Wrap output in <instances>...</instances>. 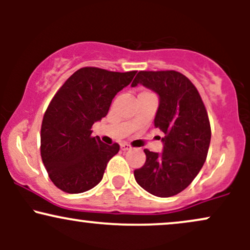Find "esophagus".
<instances>
[{
	"instance_id": "obj_1",
	"label": "esophagus",
	"mask_w": 250,
	"mask_h": 250,
	"mask_svg": "<svg viewBox=\"0 0 250 250\" xmlns=\"http://www.w3.org/2000/svg\"><path fill=\"white\" fill-rule=\"evenodd\" d=\"M121 149L122 150H129V149H131V146L130 145H128V143H125V142H123V143H121Z\"/></svg>"
}]
</instances>
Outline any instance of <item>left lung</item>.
<instances>
[{"label": "left lung", "instance_id": "1", "mask_svg": "<svg viewBox=\"0 0 250 250\" xmlns=\"http://www.w3.org/2000/svg\"><path fill=\"white\" fill-rule=\"evenodd\" d=\"M137 84L159 95L154 125L165 137L161 154L145 149L146 163L134 170L135 180L155 196H174L193 182L207 159L211 136L207 110L195 85L179 71H139L131 87Z\"/></svg>", "mask_w": 250, "mask_h": 250}]
</instances>
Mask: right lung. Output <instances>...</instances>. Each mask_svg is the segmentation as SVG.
I'll list each match as a JSON object with an SVG mask.
<instances>
[{
    "instance_id": "right-lung-1",
    "label": "right lung",
    "mask_w": 250,
    "mask_h": 250,
    "mask_svg": "<svg viewBox=\"0 0 250 250\" xmlns=\"http://www.w3.org/2000/svg\"><path fill=\"white\" fill-rule=\"evenodd\" d=\"M136 71L117 73L84 67L67 80L53 97L41 127V157L54 185L69 194L94 188L120 146L91 136L93 125L108 114L115 95Z\"/></svg>"
}]
</instances>
